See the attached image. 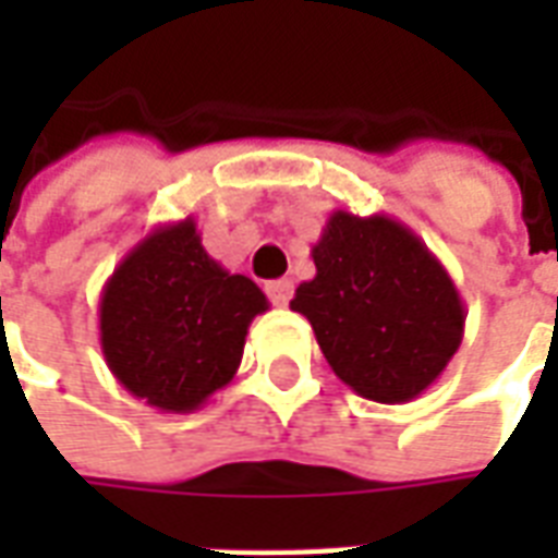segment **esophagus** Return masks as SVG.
<instances>
[{"label":"esophagus","instance_id":"obj_1","mask_svg":"<svg viewBox=\"0 0 558 558\" xmlns=\"http://www.w3.org/2000/svg\"><path fill=\"white\" fill-rule=\"evenodd\" d=\"M266 292H268V299H271V304L283 307V304H290V299H292V280L290 278L268 280Z\"/></svg>","mask_w":558,"mask_h":558}]
</instances>
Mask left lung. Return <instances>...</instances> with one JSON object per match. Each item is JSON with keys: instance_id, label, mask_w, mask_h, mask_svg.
I'll return each instance as SVG.
<instances>
[{"instance_id": "left-lung-1", "label": "left lung", "mask_w": 558, "mask_h": 558, "mask_svg": "<svg viewBox=\"0 0 558 558\" xmlns=\"http://www.w3.org/2000/svg\"><path fill=\"white\" fill-rule=\"evenodd\" d=\"M316 275L290 307L307 316L331 371L376 403H410L442 376L466 307L448 268L388 215L331 211L311 247Z\"/></svg>"}]
</instances>
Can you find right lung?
<instances>
[{"mask_svg":"<svg viewBox=\"0 0 558 558\" xmlns=\"http://www.w3.org/2000/svg\"><path fill=\"white\" fill-rule=\"evenodd\" d=\"M266 292L203 247L196 220L158 223L107 278L101 352L128 395L160 412H194L239 371Z\"/></svg>","mask_w":558,"mask_h":558,"instance_id":"right-lung-1","label":"right lung"}]
</instances>
